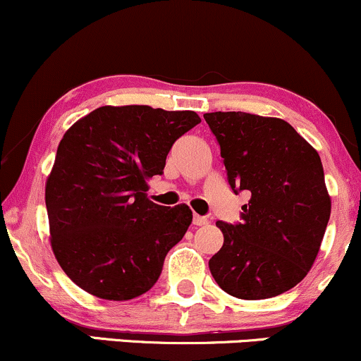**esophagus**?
<instances>
[{"instance_id": "1", "label": "esophagus", "mask_w": 361, "mask_h": 361, "mask_svg": "<svg viewBox=\"0 0 361 361\" xmlns=\"http://www.w3.org/2000/svg\"><path fill=\"white\" fill-rule=\"evenodd\" d=\"M207 222H209V221H207V217H202V215H197V214L193 215V224H195V226H205Z\"/></svg>"}]
</instances>
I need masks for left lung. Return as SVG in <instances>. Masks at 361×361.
Masks as SVG:
<instances>
[{
  "label": "left lung",
  "instance_id": "8db88e82",
  "mask_svg": "<svg viewBox=\"0 0 361 361\" xmlns=\"http://www.w3.org/2000/svg\"><path fill=\"white\" fill-rule=\"evenodd\" d=\"M204 118L221 146L231 188L251 193L241 222L215 224L224 244L209 261L210 273L238 299L280 295L312 268L329 222L321 157L281 118L244 111Z\"/></svg>",
  "mask_w": 361,
  "mask_h": 361
}]
</instances>
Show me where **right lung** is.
Here are the masks:
<instances>
[{"label":"right lung","instance_id":"right-lung-1","mask_svg":"<svg viewBox=\"0 0 361 361\" xmlns=\"http://www.w3.org/2000/svg\"><path fill=\"white\" fill-rule=\"evenodd\" d=\"M197 123L192 110L106 105L66 132L45 205L52 251L78 287L105 300H130L156 283L193 215L185 204L149 200L147 180L163 173L175 140Z\"/></svg>","mask_w":361,"mask_h":361}]
</instances>
